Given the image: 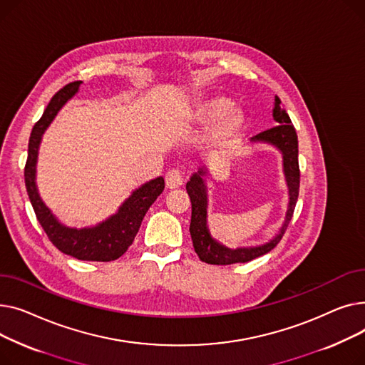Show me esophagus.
<instances>
[{
  "instance_id": "obj_1",
  "label": "esophagus",
  "mask_w": 365,
  "mask_h": 365,
  "mask_svg": "<svg viewBox=\"0 0 365 365\" xmlns=\"http://www.w3.org/2000/svg\"><path fill=\"white\" fill-rule=\"evenodd\" d=\"M165 182H166L168 188L174 190V188H178V187L182 185V177H181V174L178 173V170L173 169V170H169V173L165 175Z\"/></svg>"
}]
</instances>
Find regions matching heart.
Listing matches in <instances>:
<instances>
[{
	"label": "heart",
	"instance_id": "obj_1",
	"mask_svg": "<svg viewBox=\"0 0 365 365\" xmlns=\"http://www.w3.org/2000/svg\"><path fill=\"white\" fill-rule=\"evenodd\" d=\"M235 103L227 96L205 97L187 107L184 116L191 122L209 125L200 138L202 147L209 153H227L243 138L247 119L243 112L234 109Z\"/></svg>",
	"mask_w": 365,
	"mask_h": 365
}]
</instances>
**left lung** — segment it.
Masks as SVG:
<instances>
[{"label":"left lung","mask_w":365,"mask_h":365,"mask_svg":"<svg viewBox=\"0 0 365 365\" xmlns=\"http://www.w3.org/2000/svg\"><path fill=\"white\" fill-rule=\"evenodd\" d=\"M282 100L275 97V107H274V119L277 126L267 130L258 135H255L252 141H262L275 145L283 153V166H284V175L289 187V207L286 213L284 224L272 240L265 245L256 246V247H239V249H228L213 240L207 230L206 221V207H207V195H206V184L203 177H206V169H200L197 174L192 175L187 182L185 188L190 196L191 202V222H190V234L195 252L200 258V261L212 265H231L237 262H249L255 258L268 253L272 250L278 243H280L283 234L293 217V210L299 196V182H301V170H299V160H297V135L294 131V126L286 113L284 109L280 106Z\"/></svg>","instance_id":"obj_1"}]
</instances>
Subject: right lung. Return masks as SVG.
<instances>
[{
    "label": "right lung",
    "instance_id": "obj_1",
    "mask_svg": "<svg viewBox=\"0 0 365 365\" xmlns=\"http://www.w3.org/2000/svg\"><path fill=\"white\" fill-rule=\"evenodd\" d=\"M81 83L82 81H75L64 85L53 96L41 119L34 125L28 145V160L25 165V184L36 220L44 228L50 242L60 252L71 255L79 261L109 262L120 258L128 247L133 245L145 212L165 188V180L159 177L143 184L140 188L133 191L130 199L122 203L118 213L96 227L78 230L69 228L57 221L51 210L41 200L36 190L35 168L38 147L47 126L53 122L63 104L78 93Z\"/></svg>",
    "mask_w": 365,
    "mask_h": 365
}]
</instances>
